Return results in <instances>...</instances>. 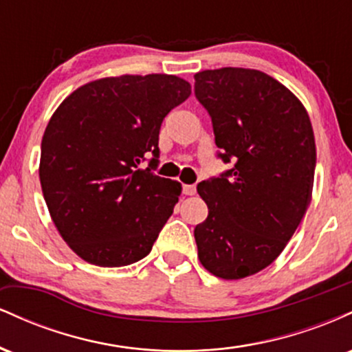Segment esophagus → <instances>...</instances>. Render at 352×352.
Returning a JSON list of instances; mask_svg holds the SVG:
<instances>
[{"label": "esophagus", "mask_w": 352, "mask_h": 352, "mask_svg": "<svg viewBox=\"0 0 352 352\" xmlns=\"http://www.w3.org/2000/svg\"><path fill=\"white\" fill-rule=\"evenodd\" d=\"M197 188L195 185H184V193L185 195H195Z\"/></svg>", "instance_id": "esophagus-1"}]
</instances>
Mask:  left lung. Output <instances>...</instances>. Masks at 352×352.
<instances>
[{"mask_svg": "<svg viewBox=\"0 0 352 352\" xmlns=\"http://www.w3.org/2000/svg\"><path fill=\"white\" fill-rule=\"evenodd\" d=\"M195 96L212 117L215 144L230 170L197 192L208 217L195 227L200 263L223 280L272 265L311 201L316 144L301 100L272 76L221 67L195 74Z\"/></svg>", "mask_w": 352, "mask_h": 352, "instance_id": "8db88e82", "label": "left lung"}]
</instances>
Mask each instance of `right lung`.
<instances>
[{
    "mask_svg": "<svg viewBox=\"0 0 352 352\" xmlns=\"http://www.w3.org/2000/svg\"><path fill=\"white\" fill-rule=\"evenodd\" d=\"M190 94L177 76L125 74L84 84L56 109L39 180L59 235L84 261L116 268L151 253L182 192L152 172L160 125Z\"/></svg>",
    "mask_w": 352,
    "mask_h": 352,
    "instance_id": "obj_1",
    "label": "right lung"
}]
</instances>
